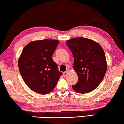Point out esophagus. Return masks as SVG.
<instances>
[{
	"label": "esophagus",
	"instance_id": "34e87169",
	"mask_svg": "<svg viewBox=\"0 0 124 124\" xmlns=\"http://www.w3.org/2000/svg\"><path fill=\"white\" fill-rule=\"evenodd\" d=\"M68 72H64V73H63V76H64V77H67V76H68Z\"/></svg>",
	"mask_w": 124,
	"mask_h": 124
}]
</instances>
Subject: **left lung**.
<instances>
[{"mask_svg":"<svg viewBox=\"0 0 124 124\" xmlns=\"http://www.w3.org/2000/svg\"><path fill=\"white\" fill-rule=\"evenodd\" d=\"M66 43L73 54V68L78 77L73 89L80 94L92 91L101 84L106 73L104 50L94 40L83 37L71 39Z\"/></svg>","mask_w":124,"mask_h":124,"instance_id":"left-lung-1","label":"left lung"}]
</instances>
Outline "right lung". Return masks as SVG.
<instances>
[{
	"instance_id": "add662e5",
	"label": "right lung",
	"mask_w": 124,
	"mask_h": 124,
	"mask_svg": "<svg viewBox=\"0 0 124 124\" xmlns=\"http://www.w3.org/2000/svg\"><path fill=\"white\" fill-rule=\"evenodd\" d=\"M59 42L54 39L30 42L23 49L18 59L23 80L30 89L40 94L53 90L62 75L52 59Z\"/></svg>"
}]
</instances>
